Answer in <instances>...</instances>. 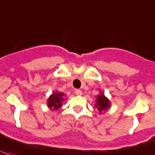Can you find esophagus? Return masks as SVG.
Returning <instances> with one entry per match:
<instances>
[{
	"mask_svg": "<svg viewBox=\"0 0 155 155\" xmlns=\"http://www.w3.org/2000/svg\"><path fill=\"white\" fill-rule=\"evenodd\" d=\"M75 95H77V96H81L82 95V91L80 90V89H75Z\"/></svg>",
	"mask_w": 155,
	"mask_h": 155,
	"instance_id": "34e87169",
	"label": "esophagus"
}]
</instances>
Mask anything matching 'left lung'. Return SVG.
I'll return each instance as SVG.
<instances>
[{
  "mask_svg": "<svg viewBox=\"0 0 155 155\" xmlns=\"http://www.w3.org/2000/svg\"><path fill=\"white\" fill-rule=\"evenodd\" d=\"M96 101L97 103L95 104V107L97 108L100 113H101V111H103V110H107L110 106V102L108 98L104 96V94L102 93H100L98 96L97 97Z\"/></svg>",
  "mask_w": 155,
  "mask_h": 155,
  "instance_id": "1",
  "label": "left lung"
}]
</instances>
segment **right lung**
I'll return each mask as SVG.
<instances>
[{"label":"right lung","mask_w":155,"mask_h":155,"mask_svg":"<svg viewBox=\"0 0 155 155\" xmlns=\"http://www.w3.org/2000/svg\"><path fill=\"white\" fill-rule=\"evenodd\" d=\"M65 95L62 93H59V92H55L48 99L47 101V105L49 109L54 110H58L59 109L61 106H62V101H64V97Z\"/></svg>","instance_id":"add662e5"}]
</instances>
